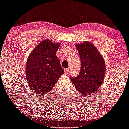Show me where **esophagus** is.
<instances>
[{
	"mask_svg": "<svg viewBox=\"0 0 129 129\" xmlns=\"http://www.w3.org/2000/svg\"><path fill=\"white\" fill-rule=\"evenodd\" d=\"M69 68L65 69H64V73L65 74H68L69 73Z\"/></svg>",
	"mask_w": 129,
	"mask_h": 129,
	"instance_id": "obj_1",
	"label": "esophagus"
}]
</instances>
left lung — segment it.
I'll use <instances>...</instances> for the list:
<instances>
[{
	"label": "left lung",
	"instance_id": "left-lung-1",
	"mask_svg": "<svg viewBox=\"0 0 129 129\" xmlns=\"http://www.w3.org/2000/svg\"><path fill=\"white\" fill-rule=\"evenodd\" d=\"M81 60L78 76L71 77V81L81 93L86 95L96 92L102 84L106 74V63L93 44L88 41L75 44Z\"/></svg>",
	"mask_w": 129,
	"mask_h": 129
}]
</instances>
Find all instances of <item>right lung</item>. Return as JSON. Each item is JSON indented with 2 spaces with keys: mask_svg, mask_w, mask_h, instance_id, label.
Masks as SVG:
<instances>
[{
  "mask_svg": "<svg viewBox=\"0 0 129 129\" xmlns=\"http://www.w3.org/2000/svg\"><path fill=\"white\" fill-rule=\"evenodd\" d=\"M60 43L44 40L29 55L25 68L29 87L38 94H46L64 71L56 55Z\"/></svg>",
  "mask_w": 129,
  "mask_h": 129,
  "instance_id": "right-lung-1",
  "label": "right lung"
}]
</instances>
